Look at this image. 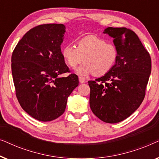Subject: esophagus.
Returning a JSON list of instances; mask_svg holds the SVG:
<instances>
[{
  "mask_svg": "<svg viewBox=\"0 0 159 159\" xmlns=\"http://www.w3.org/2000/svg\"><path fill=\"white\" fill-rule=\"evenodd\" d=\"M79 81H80V83H84V82H85V80H84V78L80 77H79Z\"/></svg>",
  "mask_w": 159,
  "mask_h": 159,
  "instance_id": "obj_1",
  "label": "esophagus"
}]
</instances>
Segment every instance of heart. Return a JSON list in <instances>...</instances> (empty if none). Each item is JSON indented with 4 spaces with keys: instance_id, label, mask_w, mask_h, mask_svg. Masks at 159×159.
Wrapping results in <instances>:
<instances>
[{
    "instance_id": "obj_1",
    "label": "heart",
    "mask_w": 159,
    "mask_h": 159,
    "mask_svg": "<svg viewBox=\"0 0 159 159\" xmlns=\"http://www.w3.org/2000/svg\"><path fill=\"white\" fill-rule=\"evenodd\" d=\"M61 55L65 63L71 69L84 62L76 69L77 75L85 77L93 74L99 77L109 72L114 66L118 51L113 43L98 36L88 35L77 41V48L71 44L64 45Z\"/></svg>"
}]
</instances>
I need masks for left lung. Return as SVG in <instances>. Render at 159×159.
Listing matches in <instances>:
<instances>
[{
	"mask_svg": "<svg viewBox=\"0 0 159 159\" xmlns=\"http://www.w3.org/2000/svg\"><path fill=\"white\" fill-rule=\"evenodd\" d=\"M103 33L114 38L118 58L109 72L88 82L90 106L101 120L114 124L128 118L142 103L151 75V59L132 30L107 27Z\"/></svg>",
	"mask_w": 159,
	"mask_h": 159,
	"instance_id": "obj_1",
	"label": "left lung"
}]
</instances>
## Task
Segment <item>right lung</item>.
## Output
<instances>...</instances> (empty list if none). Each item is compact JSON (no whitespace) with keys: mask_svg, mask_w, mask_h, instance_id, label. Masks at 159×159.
Returning <instances> with one entry per match:
<instances>
[{"mask_svg":"<svg viewBox=\"0 0 159 159\" xmlns=\"http://www.w3.org/2000/svg\"><path fill=\"white\" fill-rule=\"evenodd\" d=\"M66 27L47 24L29 30L16 45L11 56L16 95L21 108L41 121L57 119L66 109L67 98L79 84L78 77L69 71L61 45Z\"/></svg>","mask_w":159,"mask_h":159,"instance_id":"right-lung-1","label":"right lung"}]
</instances>
